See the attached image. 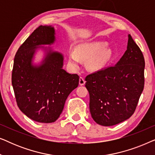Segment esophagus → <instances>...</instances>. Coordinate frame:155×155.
Returning <instances> with one entry per match:
<instances>
[{
    "instance_id": "1",
    "label": "esophagus",
    "mask_w": 155,
    "mask_h": 155,
    "mask_svg": "<svg viewBox=\"0 0 155 155\" xmlns=\"http://www.w3.org/2000/svg\"><path fill=\"white\" fill-rule=\"evenodd\" d=\"M79 84H80V85H81V86L84 85V84H85V80H84V78H82V77H80V78Z\"/></svg>"
}]
</instances>
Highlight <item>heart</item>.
Returning <instances> with one entry per match:
<instances>
[{
	"mask_svg": "<svg viewBox=\"0 0 155 155\" xmlns=\"http://www.w3.org/2000/svg\"><path fill=\"white\" fill-rule=\"evenodd\" d=\"M107 42L97 41L80 44L75 51L69 53V62L73 66H78L82 60H88V65L93 71L103 69L111 61L112 51L107 48Z\"/></svg>",
	"mask_w": 155,
	"mask_h": 155,
	"instance_id": "heart-1",
	"label": "heart"
}]
</instances>
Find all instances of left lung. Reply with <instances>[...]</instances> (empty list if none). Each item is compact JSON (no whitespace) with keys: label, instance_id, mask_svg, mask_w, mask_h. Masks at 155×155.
<instances>
[{"label":"left lung","instance_id":"8db88e82","mask_svg":"<svg viewBox=\"0 0 155 155\" xmlns=\"http://www.w3.org/2000/svg\"><path fill=\"white\" fill-rule=\"evenodd\" d=\"M144 70L143 53L129 35L127 50L116 65L87 76L90 111L97 124L111 126L133 115L143 91Z\"/></svg>","mask_w":155,"mask_h":155}]
</instances>
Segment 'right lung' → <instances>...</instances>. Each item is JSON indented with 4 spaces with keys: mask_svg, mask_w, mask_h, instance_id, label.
<instances>
[{
    "mask_svg": "<svg viewBox=\"0 0 155 155\" xmlns=\"http://www.w3.org/2000/svg\"><path fill=\"white\" fill-rule=\"evenodd\" d=\"M52 26H39L20 46L14 58L12 84L22 113L39 123H53L62 113L65 100L79 84L77 74L63 70V55L50 50L39 66L31 64L39 45L55 41Z\"/></svg>",
    "mask_w": 155,
    "mask_h": 155,
    "instance_id": "add662e5",
    "label": "right lung"
}]
</instances>
